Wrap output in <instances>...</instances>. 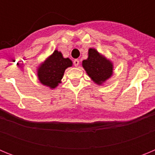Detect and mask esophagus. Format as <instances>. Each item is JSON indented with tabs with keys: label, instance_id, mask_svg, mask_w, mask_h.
I'll return each instance as SVG.
<instances>
[{
	"label": "esophagus",
	"instance_id": "1",
	"mask_svg": "<svg viewBox=\"0 0 155 155\" xmlns=\"http://www.w3.org/2000/svg\"><path fill=\"white\" fill-rule=\"evenodd\" d=\"M79 64H80V61H79V60H78V59H75L74 61V64L75 67H78V66L79 65Z\"/></svg>",
	"mask_w": 155,
	"mask_h": 155
}]
</instances>
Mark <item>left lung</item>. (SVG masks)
<instances>
[{"mask_svg": "<svg viewBox=\"0 0 155 155\" xmlns=\"http://www.w3.org/2000/svg\"><path fill=\"white\" fill-rule=\"evenodd\" d=\"M82 66L93 81L98 84H102L113 75L112 62L94 49H89L88 57L82 61Z\"/></svg>", "mask_w": 155, "mask_h": 155, "instance_id": "left-lung-1", "label": "left lung"}]
</instances>
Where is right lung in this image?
Segmentation results:
<instances>
[{
    "label": "right lung",
    "mask_w": 155,
    "mask_h": 155,
    "mask_svg": "<svg viewBox=\"0 0 155 155\" xmlns=\"http://www.w3.org/2000/svg\"><path fill=\"white\" fill-rule=\"evenodd\" d=\"M72 66L69 58H64L61 52L55 50L38 68V78L43 85L55 88L63 78L64 71Z\"/></svg>",
    "instance_id": "add662e5"
}]
</instances>
